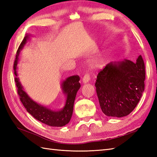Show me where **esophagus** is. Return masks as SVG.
Masks as SVG:
<instances>
[{
    "instance_id": "obj_1",
    "label": "esophagus",
    "mask_w": 157,
    "mask_h": 157,
    "mask_svg": "<svg viewBox=\"0 0 157 157\" xmlns=\"http://www.w3.org/2000/svg\"><path fill=\"white\" fill-rule=\"evenodd\" d=\"M90 79V75L88 74V73H86V74L84 75V76L82 78V82L84 84H86V83H88Z\"/></svg>"
}]
</instances>
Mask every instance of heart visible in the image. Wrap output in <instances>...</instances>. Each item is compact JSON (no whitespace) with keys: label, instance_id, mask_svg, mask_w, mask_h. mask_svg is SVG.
I'll return each instance as SVG.
<instances>
[{"label":"heart","instance_id":"heart-1","mask_svg":"<svg viewBox=\"0 0 157 157\" xmlns=\"http://www.w3.org/2000/svg\"><path fill=\"white\" fill-rule=\"evenodd\" d=\"M99 59H95L94 60V63H96H96H99Z\"/></svg>","mask_w":157,"mask_h":157}]
</instances>
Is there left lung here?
Masks as SVG:
<instances>
[{"label": "left lung", "instance_id": "obj_1", "mask_svg": "<svg viewBox=\"0 0 157 157\" xmlns=\"http://www.w3.org/2000/svg\"><path fill=\"white\" fill-rule=\"evenodd\" d=\"M144 80L145 66L141 55L136 63L125 59L106 65L98 73L95 83L103 113L117 117L129 115L142 97Z\"/></svg>", "mask_w": 157, "mask_h": 157}]
</instances>
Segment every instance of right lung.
<instances>
[{
    "mask_svg": "<svg viewBox=\"0 0 157 157\" xmlns=\"http://www.w3.org/2000/svg\"><path fill=\"white\" fill-rule=\"evenodd\" d=\"M28 38L29 35H26L21 44L19 45L17 51L16 58L14 62V66H13V69L15 71L14 73L16 76L15 78V81L17 88V94L19 96L20 101L29 114H31L39 121L49 126H64L67 124L71 118L73 105H74L77 92L81 87V85L79 82V77L77 75L70 76L69 78L66 79V80L63 82L61 84L62 89L63 93L67 96V99L65 106L60 111H53L46 106L38 104L37 102L33 101L29 97L27 93L23 90L21 83L17 78V73L16 71L19 52L23 48V46L25 44Z\"/></svg>",
    "mask_w": 157,
    "mask_h": 157,
    "instance_id": "right-lung-1",
    "label": "right lung"
}]
</instances>
